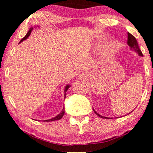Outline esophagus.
Wrapping results in <instances>:
<instances>
[{"label":"esophagus","instance_id":"1","mask_svg":"<svg viewBox=\"0 0 153 153\" xmlns=\"http://www.w3.org/2000/svg\"><path fill=\"white\" fill-rule=\"evenodd\" d=\"M80 78V79H85V74H84V73H81V74H80V76H79Z\"/></svg>","mask_w":153,"mask_h":153}]
</instances>
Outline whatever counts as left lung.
<instances>
[{
    "instance_id": "1",
    "label": "left lung",
    "mask_w": 153,
    "mask_h": 153,
    "mask_svg": "<svg viewBox=\"0 0 153 153\" xmlns=\"http://www.w3.org/2000/svg\"><path fill=\"white\" fill-rule=\"evenodd\" d=\"M127 34H128L127 44H128V45H129V47H130L131 50H134L136 52H137L138 54L140 56H143V53H142L141 50H140V47H139L138 43H137V42L136 38H135L134 36H133V35H131L130 33L128 32ZM94 111L95 112V113H96V115L99 116V117H101V118H103V119H109V118H108V117H103V116L99 114H98L97 112H96L94 109Z\"/></svg>"
}]
</instances>
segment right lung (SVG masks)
I'll return each instance as SVG.
<instances>
[{
  "label": "right lung",
  "instance_id": "1",
  "mask_svg": "<svg viewBox=\"0 0 153 153\" xmlns=\"http://www.w3.org/2000/svg\"><path fill=\"white\" fill-rule=\"evenodd\" d=\"M33 30V27H31L30 29H29V31H28L27 32V34H26V36H24V38L22 39V40H21L20 41V42L19 43H21V42H22L23 41H24V40L26 39H27L28 37H29V35L31 34V31ZM71 85H67L66 86H65V96H64V99H65V97H66V91L68 90V88H69L70 87H71ZM64 114H65V108L64 107H63V108H62V110L61 111V112L57 116H56L55 117H54V118H52V119H47V120H44L43 122H52V121H56V120H59V119H62V117H63V115H64Z\"/></svg>",
  "mask_w": 153,
  "mask_h": 153
}]
</instances>
